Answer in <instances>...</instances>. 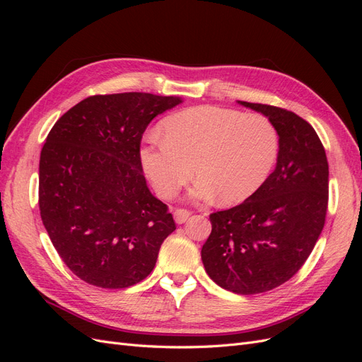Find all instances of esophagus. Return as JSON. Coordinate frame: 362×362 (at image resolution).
<instances>
[{
    "label": "esophagus",
    "mask_w": 362,
    "mask_h": 362,
    "mask_svg": "<svg viewBox=\"0 0 362 362\" xmlns=\"http://www.w3.org/2000/svg\"><path fill=\"white\" fill-rule=\"evenodd\" d=\"M190 216V211L185 210V208H177L173 213V217H175V222L177 223H184L185 221H187Z\"/></svg>",
    "instance_id": "34e87169"
}]
</instances>
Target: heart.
<instances>
[{
    "instance_id": "obj_1",
    "label": "heart",
    "mask_w": 362,
    "mask_h": 362,
    "mask_svg": "<svg viewBox=\"0 0 362 362\" xmlns=\"http://www.w3.org/2000/svg\"><path fill=\"white\" fill-rule=\"evenodd\" d=\"M164 139H149L140 157L163 198H172L193 172L199 177L192 196L237 204L267 180L279 152V134L262 115L201 105L163 122ZM195 168H193L192 166Z\"/></svg>"
}]
</instances>
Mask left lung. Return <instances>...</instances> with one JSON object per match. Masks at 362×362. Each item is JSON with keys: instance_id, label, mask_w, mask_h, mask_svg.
<instances>
[{"instance_id": "left-lung-1", "label": "left lung", "mask_w": 362, "mask_h": 362, "mask_svg": "<svg viewBox=\"0 0 362 362\" xmlns=\"http://www.w3.org/2000/svg\"><path fill=\"white\" fill-rule=\"evenodd\" d=\"M240 104L266 115L279 134L278 163L240 205L210 214L204 267L217 286L237 294L270 291L293 278L325 226L329 166L314 128L286 108Z\"/></svg>"}]
</instances>
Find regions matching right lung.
I'll return each instance as SVG.
<instances>
[{
  "label": "right lung",
  "mask_w": 362,
  "mask_h": 362,
  "mask_svg": "<svg viewBox=\"0 0 362 362\" xmlns=\"http://www.w3.org/2000/svg\"><path fill=\"white\" fill-rule=\"evenodd\" d=\"M180 98L128 92L93 95L64 113L39 163V210L74 275L101 288H127L154 269L177 225L141 172L140 141Z\"/></svg>",
  "instance_id": "1"
}]
</instances>
